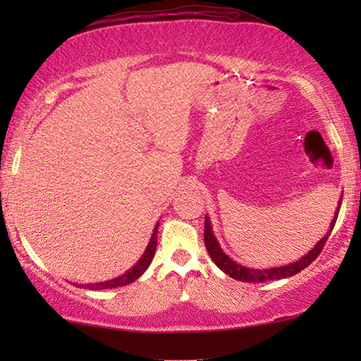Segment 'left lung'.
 Instances as JSON below:
<instances>
[{"instance_id": "1", "label": "left lung", "mask_w": 361, "mask_h": 361, "mask_svg": "<svg viewBox=\"0 0 361 361\" xmlns=\"http://www.w3.org/2000/svg\"><path fill=\"white\" fill-rule=\"evenodd\" d=\"M341 202H342V197L339 200L338 209H336V215L333 218V221H331V224H329V231L326 232V235L317 242V245L310 250L307 255L302 256L301 259L291 262V264L280 266V267H271V269H250V267H245L242 264H237V262L232 261L229 256L223 252L221 247H219L216 237L213 235L209 216H205V231H204L205 248H207V252H209V255L212 256L213 262H215V264L221 269L224 274H228L229 277L235 279V280H240V282H253L255 283V282H266V280H277V279L291 277V276H295V274L301 272L302 269L307 267L310 262H312L317 256L320 255L323 247H325L329 234H331V231L334 228L336 219H338Z\"/></svg>"}]
</instances>
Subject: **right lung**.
Masks as SVG:
<instances>
[{
    "mask_svg": "<svg viewBox=\"0 0 361 361\" xmlns=\"http://www.w3.org/2000/svg\"><path fill=\"white\" fill-rule=\"evenodd\" d=\"M157 228H159V223L154 226V231H152V235L149 239L148 247H146V250H145L143 256L140 258V261L135 266L129 269V271L124 274V276L116 277L113 280H106V282L92 283V285H81V286H84V288H89V290H108V288H118V286H126L132 282H135V280L142 276L146 269L149 267L152 258H154L156 247H157Z\"/></svg>",
    "mask_w": 361,
    "mask_h": 361,
    "instance_id": "1",
    "label": "right lung"
}]
</instances>
